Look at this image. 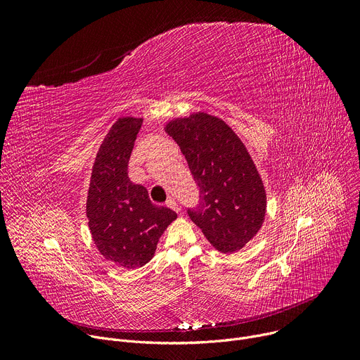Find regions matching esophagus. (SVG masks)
I'll list each match as a JSON object with an SVG mask.
<instances>
[{"label":"esophagus","instance_id":"esophagus-1","mask_svg":"<svg viewBox=\"0 0 360 360\" xmlns=\"http://www.w3.org/2000/svg\"><path fill=\"white\" fill-rule=\"evenodd\" d=\"M166 205H167V207H170V209L175 210V212H181V207H179V204H178V202H176V200H175V198H172V197L167 198Z\"/></svg>","mask_w":360,"mask_h":360}]
</instances>
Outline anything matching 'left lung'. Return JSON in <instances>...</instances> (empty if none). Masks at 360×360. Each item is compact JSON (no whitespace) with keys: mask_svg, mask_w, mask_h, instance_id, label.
Wrapping results in <instances>:
<instances>
[{"mask_svg":"<svg viewBox=\"0 0 360 360\" xmlns=\"http://www.w3.org/2000/svg\"><path fill=\"white\" fill-rule=\"evenodd\" d=\"M198 186V202L186 214L216 250L235 252L259 231L266 191L243 143L221 120L195 113L169 122Z\"/></svg>","mask_w":360,"mask_h":360,"instance_id":"left-lung-1","label":"left lung"}]
</instances>
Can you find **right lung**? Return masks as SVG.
I'll return each mask as SVG.
<instances>
[{"instance_id":"obj_1","label":"right lung","mask_w":360,"mask_h":360,"mask_svg":"<svg viewBox=\"0 0 360 360\" xmlns=\"http://www.w3.org/2000/svg\"><path fill=\"white\" fill-rule=\"evenodd\" d=\"M141 118L112 125L94 160L87 195L89 228L99 252L124 269H137L155 255L159 238L176 213L150 201L146 186L128 176Z\"/></svg>"}]
</instances>
